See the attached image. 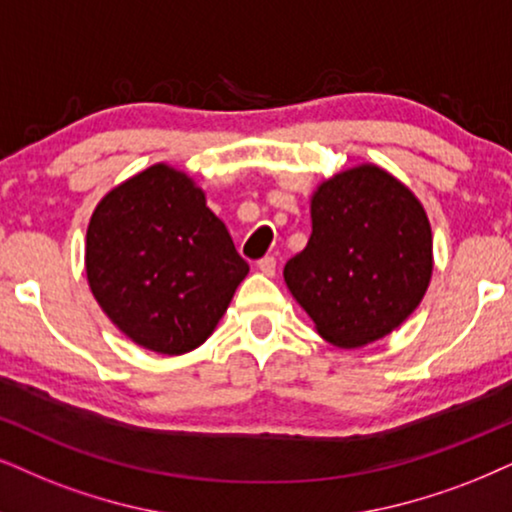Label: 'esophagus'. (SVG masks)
I'll return each instance as SVG.
<instances>
[{"instance_id":"1","label":"esophagus","mask_w":512,"mask_h":512,"mask_svg":"<svg viewBox=\"0 0 512 512\" xmlns=\"http://www.w3.org/2000/svg\"><path fill=\"white\" fill-rule=\"evenodd\" d=\"M257 269H260L264 276H274L276 274V257L274 255L262 257V260L257 262Z\"/></svg>"}]
</instances>
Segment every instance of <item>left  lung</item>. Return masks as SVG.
Listing matches in <instances>:
<instances>
[{
    "mask_svg": "<svg viewBox=\"0 0 512 512\" xmlns=\"http://www.w3.org/2000/svg\"><path fill=\"white\" fill-rule=\"evenodd\" d=\"M283 276L323 340L364 347L409 319L428 290V215L380 167L335 174L312 196V236Z\"/></svg>",
    "mask_w": 512,
    "mask_h": 512,
    "instance_id": "1",
    "label": "left lung"
}]
</instances>
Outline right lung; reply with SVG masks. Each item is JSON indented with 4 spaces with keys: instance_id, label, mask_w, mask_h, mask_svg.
<instances>
[{
    "instance_id": "1",
    "label": "right lung",
    "mask_w": 512,
    "mask_h": 512,
    "mask_svg": "<svg viewBox=\"0 0 512 512\" xmlns=\"http://www.w3.org/2000/svg\"><path fill=\"white\" fill-rule=\"evenodd\" d=\"M84 264L108 319L167 357L210 338L250 271L205 193L163 163L122 181L96 205Z\"/></svg>"
}]
</instances>
